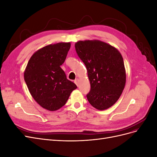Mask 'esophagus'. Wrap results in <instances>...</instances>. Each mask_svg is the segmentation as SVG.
I'll return each instance as SVG.
<instances>
[{"label": "esophagus", "instance_id": "esophagus-1", "mask_svg": "<svg viewBox=\"0 0 157 157\" xmlns=\"http://www.w3.org/2000/svg\"><path fill=\"white\" fill-rule=\"evenodd\" d=\"M78 81H79V80L78 79V78H77V79H75V81H74V82L77 84V86H78Z\"/></svg>", "mask_w": 157, "mask_h": 157}]
</instances>
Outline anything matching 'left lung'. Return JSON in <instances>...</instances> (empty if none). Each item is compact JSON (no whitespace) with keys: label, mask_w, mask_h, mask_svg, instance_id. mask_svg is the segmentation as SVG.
Listing matches in <instances>:
<instances>
[{"label":"left lung","mask_w":157,"mask_h":157,"mask_svg":"<svg viewBox=\"0 0 157 157\" xmlns=\"http://www.w3.org/2000/svg\"><path fill=\"white\" fill-rule=\"evenodd\" d=\"M75 50L86 65L90 82L88 101L98 110H105L120 98L126 83L123 58L115 47L99 40L78 41Z\"/></svg>","instance_id":"left-lung-1"}]
</instances>
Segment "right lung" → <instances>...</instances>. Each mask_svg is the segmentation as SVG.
Listing matches in <instances>:
<instances>
[{
  "mask_svg": "<svg viewBox=\"0 0 157 157\" xmlns=\"http://www.w3.org/2000/svg\"><path fill=\"white\" fill-rule=\"evenodd\" d=\"M70 42L50 44L36 51L30 58L24 79L31 96L43 108L56 111L67 102L76 84L61 68L70 49Z\"/></svg>",
  "mask_w": 157,
  "mask_h": 157,
  "instance_id": "obj_1",
  "label": "right lung"
}]
</instances>
